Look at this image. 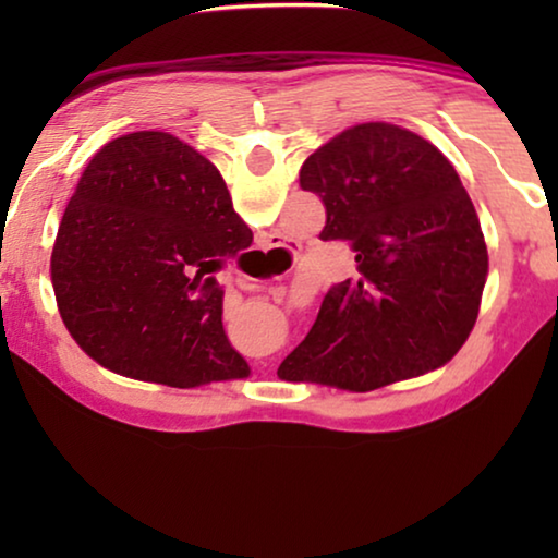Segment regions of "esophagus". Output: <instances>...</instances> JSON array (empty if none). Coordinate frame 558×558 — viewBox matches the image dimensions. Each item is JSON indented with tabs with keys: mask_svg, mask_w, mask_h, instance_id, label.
Masks as SVG:
<instances>
[{
	"mask_svg": "<svg viewBox=\"0 0 558 558\" xmlns=\"http://www.w3.org/2000/svg\"><path fill=\"white\" fill-rule=\"evenodd\" d=\"M264 246H279V243H274V235H266V239H264Z\"/></svg>",
	"mask_w": 558,
	"mask_h": 558,
	"instance_id": "1",
	"label": "esophagus"
}]
</instances>
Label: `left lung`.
Masks as SVG:
<instances>
[{"mask_svg":"<svg viewBox=\"0 0 558 558\" xmlns=\"http://www.w3.org/2000/svg\"><path fill=\"white\" fill-rule=\"evenodd\" d=\"M323 197V241H348L357 277L327 289L277 376L373 391L447 363L477 319L487 246L468 190L409 129L357 124L300 170Z\"/></svg>","mask_w":558,"mask_h":558,"instance_id":"left-lung-1","label":"left lung"}]
</instances>
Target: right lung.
Masks as SVG:
<instances>
[{"label":"right lung","instance_id":"right-lung-1","mask_svg":"<svg viewBox=\"0 0 558 558\" xmlns=\"http://www.w3.org/2000/svg\"><path fill=\"white\" fill-rule=\"evenodd\" d=\"M220 172L165 132H134L90 159L60 220L50 277L86 353L136 380L193 388L248 376L223 330L213 271L251 246Z\"/></svg>","mask_w":558,"mask_h":558}]
</instances>
